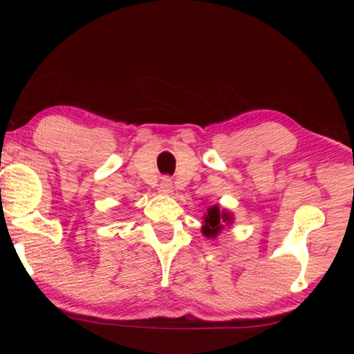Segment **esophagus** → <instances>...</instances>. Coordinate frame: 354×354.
Masks as SVG:
<instances>
[{
	"label": "esophagus",
	"instance_id": "obj_1",
	"mask_svg": "<svg viewBox=\"0 0 354 354\" xmlns=\"http://www.w3.org/2000/svg\"><path fill=\"white\" fill-rule=\"evenodd\" d=\"M159 192L164 195H170L173 192V183L169 176H164L160 179V184H159Z\"/></svg>",
	"mask_w": 354,
	"mask_h": 354
}]
</instances>
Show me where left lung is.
Segmentation results:
<instances>
[{"label": "left lung", "instance_id": "obj_1", "mask_svg": "<svg viewBox=\"0 0 354 354\" xmlns=\"http://www.w3.org/2000/svg\"><path fill=\"white\" fill-rule=\"evenodd\" d=\"M205 225L201 227V232L205 234L207 239H215L217 237L221 230L226 225L232 223V214L226 209H220L218 205H214L207 209V214H205Z\"/></svg>", "mask_w": 354, "mask_h": 354}]
</instances>
